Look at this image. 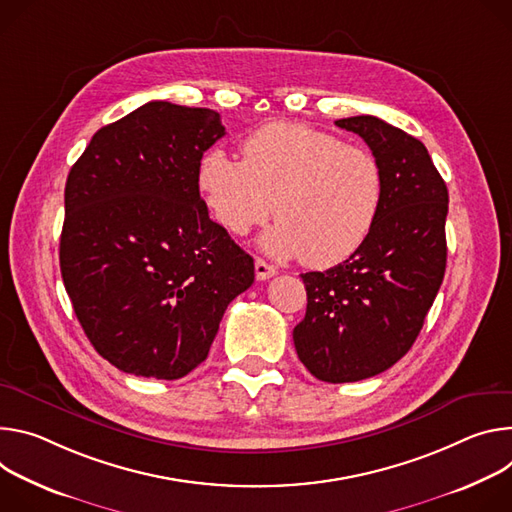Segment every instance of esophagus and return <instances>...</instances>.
<instances>
[{
    "instance_id": "34e87169",
    "label": "esophagus",
    "mask_w": 512,
    "mask_h": 512,
    "mask_svg": "<svg viewBox=\"0 0 512 512\" xmlns=\"http://www.w3.org/2000/svg\"><path fill=\"white\" fill-rule=\"evenodd\" d=\"M254 268H256V278L258 280H266V278H272L276 274V268L270 266L268 262H264L262 258H256Z\"/></svg>"
}]
</instances>
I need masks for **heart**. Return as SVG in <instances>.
Here are the masks:
<instances>
[{
    "label": "heart",
    "instance_id": "heart-1",
    "mask_svg": "<svg viewBox=\"0 0 512 512\" xmlns=\"http://www.w3.org/2000/svg\"><path fill=\"white\" fill-rule=\"evenodd\" d=\"M242 154L211 148L197 170L203 203L227 232L246 236L274 211L262 248L309 268L335 266L364 246L384 203V170L370 150L272 122L242 142Z\"/></svg>",
    "mask_w": 512,
    "mask_h": 512
}]
</instances>
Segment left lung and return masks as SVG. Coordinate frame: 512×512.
Returning <instances> with one entry per match:
<instances>
[{
	"label": "left lung",
	"mask_w": 512,
	"mask_h": 512,
	"mask_svg": "<svg viewBox=\"0 0 512 512\" xmlns=\"http://www.w3.org/2000/svg\"><path fill=\"white\" fill-rule=\"evenodd\" d=\"M384 170V203L364 246L325 272L301 274L305 319L293 329L305 368L323 382H356L415 344L445 274L447 187L425 148L374 116L337 120Z\"/></svg>",
	"instance_id": "obj_1"
}]
</instances>
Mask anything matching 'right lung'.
<instances>
[{
    "label": "right lung",
    "instance_id": "obj_1",
    "mask_svg": "<svg viewBox=\"0 0 512 512\" xmlns=\"http://www.w3.org/2000/svg\"><path fill=\"white\" fill-rule=\"evenodd\" d=\"M219 113L150 101L103 126L65 187L61 274L93 348L122 372L177 380L252 287L254 260L209 219L203 152Z\"/></svg>",
    "mask_w": 512,
    "mask_h": 512
}]
</instances>
